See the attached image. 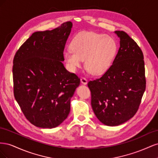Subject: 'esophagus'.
<instances>
[{
  "mask_svg": "<svg viewBox=\"0 0 158 158\" xmlns=\"http://www.w3.org/2000/svg\"><path fill=\"white\" fill-rule=\"evenodd\" d=\"M80 81H81V82H82L83 84H87V83H88V80L85 78H84V77H82L80 78Z\"/></svg>",
  "mask_w": 158,
  "mask_h": 158,
  "instance_id": "obj_1",
  "label": "esophagus"
}]
</instances>
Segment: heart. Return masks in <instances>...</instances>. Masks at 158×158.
Segmentation results:
<instances>
[{
    "label": "heart",
    "instance_id": "b5f03b06",
    "mask_svg": "<svg viewBox=\"0 0 158 158\" xmlns=\"http://www.w3.org/2000/svg\"><path fill=\"white\" fill-rule=\"evenodd\" d=\"M64 51L63 56L69 69L75 72L85 59L86 68L95 75L102 74L111 65L117 51L113 37L93 31L79 33Z\"/></svg>",
    "mask_w": 158,
    "mask_h": 158
}]
</instances>
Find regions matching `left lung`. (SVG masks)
<instances>
[{
    "label": "left lung",
    "instance_id": "left-lung-1",
    "mask_svg": "<svg viewBox=\"0 0 158 158\" xmlns=\"http://www.w3.org/2000/svg\"><path fill=\"white\" fill-rule=\"evenodd\" d=\"M114 33L120 38V47L113 64L102 77L88 84L93 111L107 126L119 125L134 117L146 84L140 47L126 32Z\"/></svg>",
    "mask_w": 158,
    "mask_h": 158
}]
</instances>
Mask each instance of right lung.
Instances as JSON below:
<instances>
[{
  "instance_id": "right-lung-1",
  "label": "right lung",
  "mask_w": 158,
  "mask_h": 158,
  "mask_svg": "<svg viewBox=\"0 0 158 158\" xmlns=\"http://www.w3.org/2000/svg\"><path fill=\"white\" fill-rule=\"evenodd\" d=\"M73 23L36 31L13 60L14 95L26 118L40 128H55L67 118L80 78L65 69L63 52Z\"/></svg>"
}]
</instances>
